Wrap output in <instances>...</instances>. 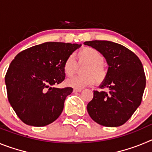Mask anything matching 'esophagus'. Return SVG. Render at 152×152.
I'll return each mask as SVG.
<instances>
[{
  "label": "esophagus",
  "mask_w": 152,
  "mask_h": 152,
  "mask_svg": "<svg viewBox=\"0 0 152 152\" xmlns=\"http://www.w3.org/2000/svg\"><path fill=\"white\" fill-rule=\"evenodd\" d=\"M82 89H74V92H80Z\"/></svg>",
  "instance_id": "obj_1"
}]
</instances>
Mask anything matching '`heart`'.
I'll list each match as a JSON object with an SVG mask.
<instances>
[{"label":"heart","instance_id":"obj_1","mask_svg":"<svg viewBox=\"0 0 152 152\" xmlns=\"http://www.w3.org/2000/svg\"><path fill=\"white\" fill-rule=\"evenodd\" d=\"M76 61L72 56H68L63 63V71L70 77L76 72L77 64H85L82 69L84 75L74 76L66 80V84L75 89H81L95 83L102 84L107 79L108 70L103 61V56L92 47H84L75 54Z\"/></svg>","mask_w":152,"mask_h":152}]
</instances>
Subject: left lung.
<instances>
[{"label":"left lung","instance_id":"left-lung-1","mask_svg":"<svg viewBox=\"0 0 152 152\" xmlns=\"http://www.w3.org/2000/svg\"><path fill=\"white\" fill-rule=\"evenodd\" d=\"M84 44L99 51L109 64L107 77L100 86L108 91H94V97L87 107L88 113L101 126H122L142 102L146 84L142 62L133 52L120 44L104 40Z\"/></svg>","mask_w":152,"mask_h":152}]
</instances>
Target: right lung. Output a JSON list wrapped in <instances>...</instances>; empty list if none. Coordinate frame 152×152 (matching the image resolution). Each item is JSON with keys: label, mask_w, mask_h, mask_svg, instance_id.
I'll return each mask as SVG.
<instances>
[{"label": "right lung", "mask_w": 152, "mask_h": 152, "mask_svg": "<svg viewBox=\"0 0 152 152\" xmlns=\"http://www.w3.org/2000/svg\"><path fill=\"white\" fill-rule=\"evenodd\" d=\"M80 46L48 42L22 51L11 61L5 75L8 100L25 124L45 126L61 115L73 88L52 86L64 80L63 63Z\"/></svg>", "instance_id": "1"}]
</instances>
